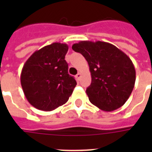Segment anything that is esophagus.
I'll list each match as a JSON object with an SVG mask.
<instances>
[{"label": "esophagus", "mask_w": 152, "mask_h": 152, "mask_svg": "<svg viewBox=\"0 0 152 152\" xmlns=\"http://www.w3.org/2000/svg\"><path fill=\"white\" fill-rule=\"evenodd\" d=\"M76 79H77V80H80V77H81V73H80V72H78V73L76 74Z\"/></svg>", "instance_id": "1"}]
</instances>
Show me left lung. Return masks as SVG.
Wrapping results in <instances>:
<instances>
[{"label":"left lung","mask_w":152,"mask_h":152,"mask_svg":"<svg viewBox=\"0 0 152 152\" xmlns=\"http://www.w3.org/2000/svg\"><path fill=\"white\" fill-rule=\"evenodd\" d=\"M72 48L83 55L89 65L91 83L86 93L91 102L107 112L122 106L136 81V70L129 57L105 42L80 41Z\"/></svg>","instance_id":"left-lung-1"}]
</instances>
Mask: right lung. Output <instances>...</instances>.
Listing matches in <instances>:
<instances>
[{
  "instance_id": "obj_1",
  "label": "right lung",
  "mask_w": 152,
  "mask_h": 152,
  "mask_svg": "<svg viewBox=\"0 0 152 152\" xmlns=\"http://www.w3.org/2000/svg\"><path fill=\"white\" fill-rule=\"evenodd\" d=\"M67 44L53 42L35 51L25 62L20 76L27 101L36 109L51 111L67 102L76 81L68 72Z\"/></svg>"
}]
</instances>
